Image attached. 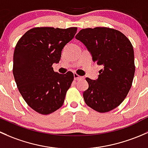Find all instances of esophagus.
Instances as JSON below:
<instances>
[{
    "label": "esophagus",
    "mask_w": 148,
    "mask_h": 148,
    "mask_svg": "<svg viewBox=\"0 0 148 148\" xmlns=\"http://www.w3.org/2000/svg\"><path fill=\"white\" fill-rule=\"evenodd\" d=\"M83 77H82V76H80L78 75L77 73H74V79L75 80H80V79H83Z\"/></svg>",
    "instance_id": "obj_1"
}]
</instances>
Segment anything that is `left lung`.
Returning <instances> with one entry per match:
<instances>
[{
	"instance_id": "1",
	"label": "left lung",
	"mask_w": 148,
	"mask_h": 148,
	"mask_svg": "<svg viewBox=\"0 0 148 148\" xmlns=\"http://www.w3.org/2000/svg\"><path fill=\"white\" fill-rule=\"evenodd\" d=\"M75 38L90 52L92 61L103 66L96 80L85 78L89 85L83 92L85 103L97 112H109L123 103L132 86L135 71L132 43L119 30L107 27L82 29Z\"/></svg>"
}]
</instances>
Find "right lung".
I'll return each instance as SVG.
<instances>
[{"label": "right lung", "instance_id": "obj_1", "mask_svg": "<svg viewBox=\"0 0 148 148\" xmlns=\"http://www.w3.org/2000/svg\"><path fill=\"white\" fill-rule=\"evenodd\" d=\"M76 27L66 29L36 27L18 41L13 54V73L20 93L27 104L42 115H49L62 107L73 81L71 71L54 72L63 47L74 38Z\"/></svg>", "mask_w": 148, "mask_h": 148}]
</instances>
